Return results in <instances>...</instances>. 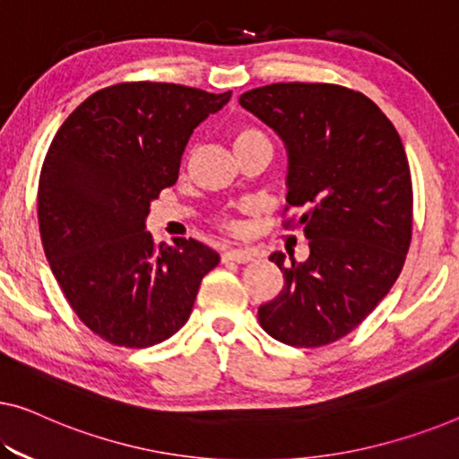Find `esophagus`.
I'll list each match as a JSON object with an SVG mask.
<instances>
[{"label": "esophagus", "instance_id": "esophagus-1", "mask_svg": "<svg viewBox=\"0 0 459 459\" xmlns=\"http://www.w3.org/2000/svg\"><path fill=\"white\" fill-rule=\"evenodd\" d=\"M223 263H238V264H244V263H250L254 260V254L246 248H231L228 252H223L221 256Z\"/></svg>", "mask_w": 459, "mask_h": 459}]
</instances>
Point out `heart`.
Returning <instances> with one entry per match:
<instances>
[{
  "mask_svg": "<svg viewBox=\"0 0 459 459\" xmlns=\"http://www.w3.org/2000/svg\"><path fill=\"white\" fill-rule=\"evenodd\" d=\"M252 141H269V139H266L258 129H252V126H242V129H238L234 133V147L252 143ZM225 225H228V228H231V225H234V223L228 221Z\"/></svg>",
  "mask_w": 459,
  "mask_h": 459,
  "instance_id": "heart-1",
  "label": "heart"
}]
</instances>
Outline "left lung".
I'll use <instances>...</instances> for the list:
<instances>
[{"instance_id": "8db88e82", "label": "left lung", "mask_w": 459, "mask_h": 459, "mask_svg": "<svg viewBox=\"0 0 459 459\" xmlns=\"http://www.w3.org/2000/svg\"><path fill=\"white\" fill-rule=\"evenodd\" d=\"M242 108L287 150V203L309 256L273 252L285 285L258 307L266 334L291 347L347 336L376 309L404 266L412 238L411 168L398 131L361 91L334 83H271Z\"/></svg>"}]
</instances>
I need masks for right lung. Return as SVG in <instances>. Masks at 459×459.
Segmentation results:
<instances>
[{
    "label": "right lung",
    "instance_id": "1",
    "mask_svg": "<svg viewBox=\"0 0 459 459\" xmlns=\"http://www.w3.org/2000/svg\"><path fill=\"white\" fill-rule=\"evenodd\" d=\"M231 91L133 82L98 90L48 147L39 182L42 248L69 306L118 347L145 349L185 326L220 254L193 238L153 244L150 205L178 180L193 131Z\"/></svg>",
    "mask_w": 459,
    "mask_h": 459
}]
</instances>
